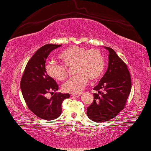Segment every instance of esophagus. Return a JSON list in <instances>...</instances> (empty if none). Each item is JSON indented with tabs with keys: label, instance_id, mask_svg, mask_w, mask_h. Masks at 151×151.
I'll use <instances>...</instances> for the list:
<instances>
[{
	"label": "esophagus",
	"instance_id": "esophagus-1",
	"mask_svg": "<svg viewBox=\"0 0 151 151\" xmlns=\"http://www.w3.org/2000/svg\"><path fill=\"white\" fill-rule=\"evenodd\" d=\"M71 96L73 97H79L81 96V93H71Z\"/></svg>",
	"mask_w": 151,
	"mask_h": 151
}]
</instances>
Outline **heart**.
I'll list each match as a JSON object with an SVG mask.
<instances>
[{"mask_svg":"<svg viewBox=\"0 0 151 151\" xmlns=\"http://www.w3.org/2000/svg\"><path fill=\"white\" fill-rule=\"evenodd\" d=\"M59 58L66 67L74 65V73L77 74L63 85V90L68 93L80 92L89 80H98L104 71V58L99 50H88L86 47L73 46L63 51ZM46 70L50 77L58 81H63L68 76L66 68L57 63H47Z\"/></svg>","mask_w":151,"mask_h":151,"instance_id":"heart-1","label":"heart"}]
</instances>
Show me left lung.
<instances>
[{"mask_svg":"<svg viewBox=\"0 0 151 151\" xmlns=\"http://www.w3.org/2000/svg\"><path fill=\"white\" fill-rule=\"evenodd\" d=\"M107 70L93 88V102L88 107L87 115L95 122H105L122 111L130 94L131 80L125 63L109 47Z\"/></svg>","mask_w":151,"mask_h":151,"instance_id":"1","label":"left lung"}]
</instances>
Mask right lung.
I'll return each instance as SVG.
<instances>
[{
  "label": "right lung",
  "mask_w": 151,
  "mask_h": 151,
  "mask_svg": "<svg viewBox=\"0 0 151 151\" xmlns=\"http://www.w3.org/2000/svg\"><path fill=\"white\" fill-rule=\"evenodd\" d=\"M61 46L46 44L39 48L28 61L21 79L20 89L27 106L38 117L47 121L60 117L62 102L70 96L55 93L50 99L46 97L47 93L58 90L55 81L46 72V61L50 53Z\"/></svg>",
  "instance_id": "right-lung-1"
}]
</instances>
